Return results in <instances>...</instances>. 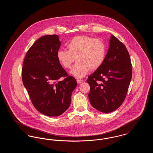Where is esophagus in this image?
<instances>
[{"mask_svg": "<svg viewBox=\"0 0 153 153\" xmlns=\"http://www.w3.org/2000/svg\"><path fill=\"white\" fill-rule=\"evenodd\" d=\"M83 80H80V79H77V84H81V83H82V82H83Z\"/></svg>", "mask_w": 153, "mask_h": 153, "instance_id": "34e87169", "label": "esophagus"}]
</instances>
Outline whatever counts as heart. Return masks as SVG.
Returning <instances> with one entry per match:
<instances>
[{
	"instance_id": "b5f03b06",
	"label": "heart",
	"mask_w": 153,
	"mask_h": 153,
	"mask_svg": "<svg viewBox=\"0 0 153 153\" xmlns=\"http://www.w3.org/2000/svg\"><path fill=\"white\" fill-rule=\"evenodd\" d=\"M67 50H59L57 57L59 64L66 69L73 66L70 74L76 78H82L90 69L100 68L105 57L106 46L102 40L91 36H76L67 44Z\"/></svg>"
}]
</instances>
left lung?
Wrapping results in <instances>:
<instances>
[{"instance_id":"left-lung-1","label":"left lung","mask_w":153,"mask_h":153,"mask_svg":"<svg viewBox=\"0 0 153 153\" xmlns=\"http://www.w3.org/2000/svg\"><path fill=\"white\" fill-rule=\"evenodd\" d=\"M132 77V66L126 46L111 35L109 48L101 66L88 77L89 102L95 109L109 113L123 102Z\"/></svg>"}]
</instances>
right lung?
<instances>
[{
  "label": "right lung",
  "mask_w": 153,
  "mask_h": 153,
  "mask_svg": "<svg viewBox=\"0 0 153 153\" xmlns=\"http://www.w3.org/2000/svg\"><path fill=\"white\" fill-rule=\"evenodd\" d=\"M57 35L44 36L27 52L22 68V81L34 107L48 117L65 112L77 86L76 79L68 76L59 64L57 53L61 46ZM62 76H66L63 80Z\"/></svg>",
  "instance_id": "obj_1"
}]
</instances>
